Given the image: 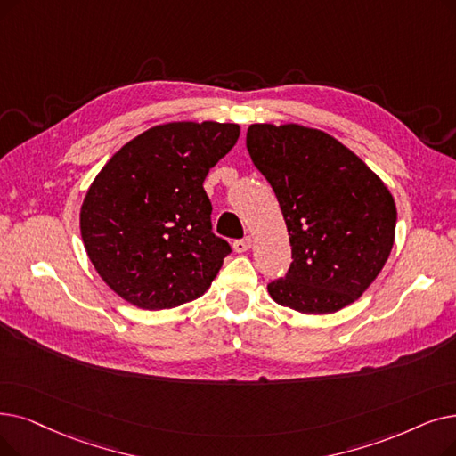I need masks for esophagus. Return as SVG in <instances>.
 <instances>
[{"label":"esophagus","instance_id":"1","mask_svg":"<svg viewBox=\"0 0 456 456\" xmlns=\"http://www.w3.org/2000/svg\"><path fill=\"white\" fill-rule=\"evenodd\" d=\"M232 248H234V251H236V253H244V251H248V249L251 248V236H244V239H240V240H234Z\"/></svg>","mask_w":456,"mask_h":456}]
</instances>
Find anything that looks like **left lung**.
I'll return each mask as SVG.
<instances>
[{"label": "left lung", "instance_id": "1", "mask_svg": "<svg viewBox=\"0 0 456 456\" xmlns=\"http://www.w3.org/2000/svg\"><path fill=\"white\" fill-rule=\"evenodd\" d=\"M246 147L280 201L292 263L268 283L280 305L307 314L335 313L367 290L395 240L397 208L350 149L300 125H251Z\"/></svg>", "mask_w": 456, "mask_h": 456}]
</instances>
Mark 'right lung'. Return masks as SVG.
I'll return each mask as SVG.
<instances>
[{
    "label": "right lung",
    "mask_w": 456,
    "mask_h": 456,
    "mask_svg": "<svg viewBox=\"0 0 456 456\" xmlns=\"http://www.w3.org/2000/svg\"><path fill=\"white\" fill-rule=\"evenodd\" d=\"M231 123H169L134 137L96 175L80 229L98 275L126 302L169 309L210 287L227 240L212 232L203 188L236 143Z\"/></svg>",
    "instance_id": "add662e5"
}]
</instances>
